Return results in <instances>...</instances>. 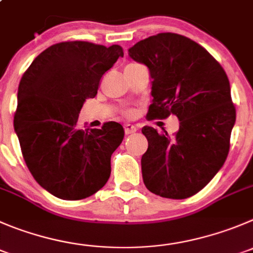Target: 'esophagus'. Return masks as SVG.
<instances>
[{
  "mask_svg": "<svg viewBox=\"0 0 253 253\" xmlns=\"http://www.w3.org/2000/svg\"><path fill=\"white\" fill-rule=\"evenodd\" d=\"M124 130H125V134H133L138 130V128H136V125L130 124V123H126V124L124 125Z\"/></svg>",
  "mask_w": 253,
  "mask_h": 253,
  "instance_id": "obj_1",
  "label": "esophagus"
}]
</instances>
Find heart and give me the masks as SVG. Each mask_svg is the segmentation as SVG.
Masks as SVG:
<instances>
[{"label":"heart","mask_w":253,"mask_h":253,"mask_svg":"<svg viewBox=\"0 0 253 253\" xmlns=\"http://www.w3.org/2000/svg\"><path fill=\"white\" fill-rule=\"evenodd\" d=\"M131 64H134V63H131Z\"/></svg>","instance_id":"obj_1"}]
</instances>
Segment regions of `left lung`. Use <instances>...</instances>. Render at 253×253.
Returning <instances> with one entry per match:
<instances>
[{"mask_svg": "<svg viewBox=\"0 0 253 253\" xmlns=\"http://www.w3.org/2000/svg\"><path fill=\"white\" fill-rule=\"evenodd\" d=\"M128 52L153 79L148 117L180 120L172 136L141 129L149 144L141 156L144 184L161 197L192 196L217 174L230 150L236 109L227 76L205 48L176 33L151 36Z\"/></svg>", "mask_w": 253, "mask_h": 253, "instance_id": "left-lung-1", "label": "left lung"}]
</instances>
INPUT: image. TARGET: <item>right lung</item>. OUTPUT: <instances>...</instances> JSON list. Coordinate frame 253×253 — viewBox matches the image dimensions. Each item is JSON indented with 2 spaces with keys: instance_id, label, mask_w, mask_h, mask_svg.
<instances>
[{
  "instance_id": "add662e5",
  "label": "right lung",
  "mask_w": 253,
  "mask_h": 253,
  "mask_svg": "<svg viewBox=\"0 0 253 253\" xmlns=\"http://www.w3.org/2000/svg\"><path fill=\"white\" fill-rule=\"evenodd\" d=\"M124 56L118 44L74 41L53 44L22 76L13 125L36 181L62 200L92 196L107 184L110 158L124 138L119 123L79 128L84 102L103 74Z\"/></svg>"
}]
</instances>
